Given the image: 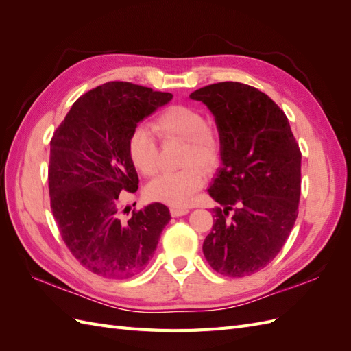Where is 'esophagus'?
I'll list each match as a JSON object with an SVG mask.
<instances>
[{"label": "esophagus", "instance_id": "esophagus-1", "mask_svg": "<svg viewBox=\"0 0 351 351\" xmlns=\"http://www.w3.org/2000/svg\"><path fill=\"white\" fill-rule=\"evenodd\" d=\"M169 212H171L173 217H182V215L189 214V208H177V206H173L171 209H169Z\"/></svg>", "mask_w": 351, "mask_h": 351}]
</instances>
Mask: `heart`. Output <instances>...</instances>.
<instances>
[{
  "label": "heart",
  "instance_id": "obj_1",
  "mask_svg": "<svg viewBox=\"0 0 351 351\" xmlns=\"http://www.w3.org/2000/svg\"><path fill=\"white\" fill-rule=\"evenodd\" d=\"M152 130L162 143L183 142L180 165L183 169L164 174L147 186L152 200L167 205H186L205 184L206 173L221 162V137L217 127L206 123L200 110L190 105H171L152 121ZM129 155L137 171L152 177L159 169V145L146 127H136L129 137Z\"/></svg>",
  "mask_w": 351,
  "mask_h": 351
}]
</instances>
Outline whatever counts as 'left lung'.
<instances>
[{"mask_svg":"<svg viewBox=\"0 0 351 351\" xmlns=\"http://www.w3.org/2000/svg\"><path fill=\"white\" fill-rule=\"evenodd\" d=\"M190 98L214 114L222 145V167L208 190L221 208L214 209L204 254L218 274L246 277L277 256L294 227L300 147L284 111L249 84H208Z\"/></svg>","mask_w":351,"mask_h":351,"instance_id":"left-lung-1","label":"left lung"}]
</instances>
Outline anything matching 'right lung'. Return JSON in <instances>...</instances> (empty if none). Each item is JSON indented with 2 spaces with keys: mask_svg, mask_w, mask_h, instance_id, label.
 Listing matches in <instances>:
<instances>
[{
  "mask_svg": "<svg viewBox=\"0 0 351 351\" xmlns=\"http://www.w3.org/2000/svg\"><path fill=\"white\" fill-rule=\"evenodd\" d=\"M171 98L129 82L104 83L82 95L52 134V215L73 256L101 277L123 280L142 272L171 219L162 204L133 209L130 218L120 208V193L139 187L129 137Z\"/></svg>",
  "mask_w": 351,
  "mask_h": 351,
  "instance_id": "right-lung-1",
  "label": "right lung"
}]
</instances>
